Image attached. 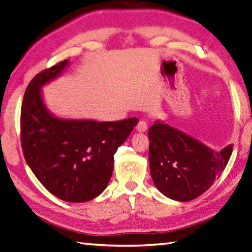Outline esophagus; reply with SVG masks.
I'll use <instances>...</instances> for the list:
<instances>
[{
    "instance_id": "1",
    "label": "esophagus",
    "mask_w": 252,
    "mask_h": 252,
    "mask_svg": "<svg viewBox=\"0 0 252 252\" xmlns=\"http://www.w3.org/2000/svg\"><path fill=\"white\" fill-rule=\"evenodd\" d=\"M147 127H149V125H147V122L144 120H141L139 123H137L136 126V130L139 132H145L147 130Z\"/></svg>"
}]
</instances>
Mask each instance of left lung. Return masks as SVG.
Returning <instances> with one entry per match:
<instances>
[{"label":"left lung","mask_w":252,"mask_h":252,"mask_svg":"<svg viewBox=\"0 0 252 252\" xmlns=\"http://www.w3.org/2000/svg\"><path fill=\"white\" fill-rule=\"evenodd\" d=\"M149 140L153 182L167 198L179 202L193 200L210 189L233 152V144L216 152L160 120L150 127Z\"/></svg>","instance_id":"left-lung-1"}]
</instances>
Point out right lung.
<instances>
[{"instance_id": "right-lung-1", "label": "right lung", "mask_w": 252, "mask_h": 252, "mask_svg": "<svg viewBox=\"0 0 252 252\" xmlns=\"http://www.w3.org/2000/svg\"><path fill=\"white\" fill-rule=\"evenodd\" d=\"M70 65L64 60L37 74L25 92L21 140L25 159L57 198L72 203L95 199L112 176L113 155L139 120L98 122L54 116L43 101L41 88Z\"/></svg>"}]
</instances>
